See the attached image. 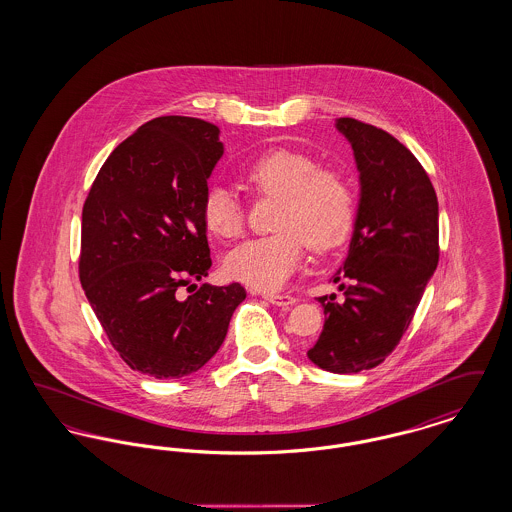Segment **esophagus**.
<instances>
[{
	"mask_svg": "<svg viewBox=\"0 0 512 512\" xmlns=\"http://www.w3.org/2000/svg\"><path fill=\"white\" fill-rule=\"evenodd\" d=\"M263 297L267 299L268 303L278 305V307H284V309L292 307L293 303L297 301L293 295H288V293H265Z\"/></svg>",
	"mask_w": 512,
	"mask_h": 512,
	"instance_id": "1",
	"label": "esophagus"
}]
</instances>
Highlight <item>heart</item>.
<instances>
[{
    "mask_svg": "<svg viewBox=\"0 0 512 512\" xmlns=\"http://www.w3.org/2000/svg\"><path fill=\"white\" fill-rule=\"evenodd\" d=\"M244 180L255 194L280 199L274 220L278 232L232 249L224 259L228 278L276 292L299 267L303 245L315 255H328L349 240L357 219L355 190L341 172L320 169L313 155L288 147L268 149L245 167ZM201 219L220 240H234L244 230L242 205L222 186L203 195Z\"/></svg>",
    "mask_w": 512,
    "mask_h": 512,
    "instance_id": "1",
    "label": "heart"
}]
</instances>
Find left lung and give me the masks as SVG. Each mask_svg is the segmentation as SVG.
<instances>
[{"instance_id": "obj_1", "label": "left lung", "mask_w": 512, "mask_h": 512, "mask_svg": "<svg viewBox=\"0 0 512 512\" xmlns=\"http://www.w3.org/2000/svg\"><path fill=\"white\" fill-rule=\"evenodd\" d=\"M361 201L349 253L334 276L343 299L322 295L324 328L307 357L349 374L384 363L407 332L439 261V213L430 176L413 153L372 124L343 117Z\"/></svg>"}]
</instances>
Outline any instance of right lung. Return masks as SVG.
Listing matches in <instances>:
<instances>
[{
	"instance_id": "add662e5",
	"label": "right lung",
	"mask_w": 512,
	"mask_h": 512,
	"mask_svg": "<svg viewBox=\"0 0 512 512\" xmlns=\"http://www.w3.org/2000/svg\"><path fill=\"white\" fill-rule=\"evenodd\" d=\"M219 128L157 117L113 149L82 209L78 274L122 361L157 380L205 365L245 299L238 284L184 297L211 268L201 201L222 157Z\"/></svg>"
}]
</instances>
